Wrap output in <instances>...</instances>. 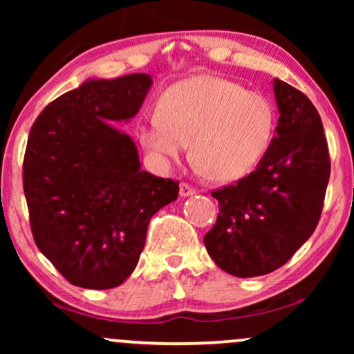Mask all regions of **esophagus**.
Segmentation results:
<instances>
[{
  "label": "esophagus",
  "instance_id": "obj_1",
  "mask_svg": "<svg viewBox=\"0 0 354 354\" xmlns=\"http://www.w3.org/2000/svg\"><path fill=\"white\" fill-rule=\"evenodd\" d=\"M195 193H196V190L190 185V183H187V182L180 183V196L185 198V196L195 195Z\"/></svg>",
  "mask_w": 354,
  "mask_h": 354
}]
</instances>
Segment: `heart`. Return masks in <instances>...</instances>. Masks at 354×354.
I'll return each instance as SVG.
<instances>
[{
    "label": "heart",
    "mask_w": 354,
    "mask_h": 354,
    "mask_svg": "<svg viewBox=\"0 0 354 354\" xmlns=\"http://www.w3.org/2000/svg\"><path fill=\"white\" fill-rule=\"evenodd\" d=\"M275 109L268 96L221 77L200 75L169 86L156 115L138 125L140 145L169 166L190 143L203 176L230 182L248 174L268 151Z\"/></svg>",
    "instance_id": "heart-1"
}]
</instances>
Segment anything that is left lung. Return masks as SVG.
<instances>
[{"label":"left lung","mask_w":354,"mask_h":354,"mask_svg":"<svg viewBox=\"0 0 354 354\" xmlns=\"http://www.w3.org/2000/svg\"><path fill=\"white\" fill-rule=\"evenodd\" d=\"M279 124L258 166L211 193L219 203L205 246L222 270L256 277L282 268L316 230L330 158L321 115L295 86L274 80Z\"/></svg>","instance_id":"8db88e82"}]
</instances>
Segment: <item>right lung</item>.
Returning <instances> with one entry per match:
<instances>
[{
	"label": "right lung",
	"mask_w": 354,
	"mask_h": 354,
	"mask_svg": "<svg viewBox=\"0 0 354 354\" xmlns=\"http://www.w3.org/2000/svg\"><path fill=\"white\" fill-rule=\"evenodd\" d=\"M151 86L148 74L86 80L51 101L28 133L22 166L38 250L75 287L106 290L137 268L151 217L176 201L178 182L140 169L129 120Z\"/></svg>",
	"instance_id": "right-lung-1"
}]
</instances>
